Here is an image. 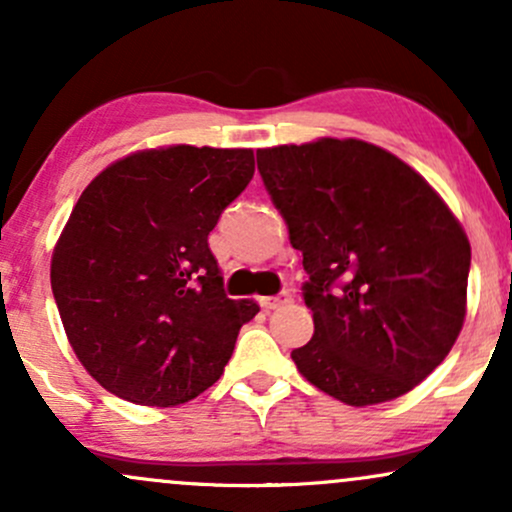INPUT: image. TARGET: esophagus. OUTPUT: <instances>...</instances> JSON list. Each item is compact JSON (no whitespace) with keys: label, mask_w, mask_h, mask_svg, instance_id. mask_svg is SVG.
Here are the masks:
<instances>
[{"label":"esophagus","mask_w":512,"mask_h":512,"mask_svg":"<svg viewBox=\"0 0 512 512\" xmlns=\"http://www.w3.org/2000/svg\"><path fill=\"white\" fill-rule=\"evenodd\" d=\"M260 303H262L264 310H276V308H281V305L291 303V296H289V293H279V296L260 298Z\"/></svg>","instance_id":"esophagus-1"}]
</instances>
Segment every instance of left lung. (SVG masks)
<instances>
[{
  "instance_id": "obj_1",
  "label": "left lung",
  "mask_w": 512,
  "mask_h": 512,
  "mask_svg": "<svg viewBox=\"0 0 512 512\" xmlns=\"http://www.w3.org/2000/svg\"><path fill=\"white\" fill-rule=\"evenodd\" d=\"M257 168L308 272L315 334L291 351L298 373L349 407L407 395L462 332V223L414 168L363 139L257 149Z\"/></svg>"
}]
</instances>
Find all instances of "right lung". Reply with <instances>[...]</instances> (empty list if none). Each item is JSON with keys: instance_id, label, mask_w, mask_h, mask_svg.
<instances>
[{"instance_id": "add662e5", "label": "right lung", "mask_w": 512, "mask_h": 512, "mask_svg": "<svg viewBox=\"0 0 512 512\" xmlns=\"http://www.w3.org/2000/svg\"><path fill=\"white\" fill-rule=\"evenodd\" d=\"M252 173V149L173 144L110 163L81 192L50 284L76 358L105 390L178 407L221 378L260 305L223 293L207 238Z\"/></svg>"}]
</instances>
